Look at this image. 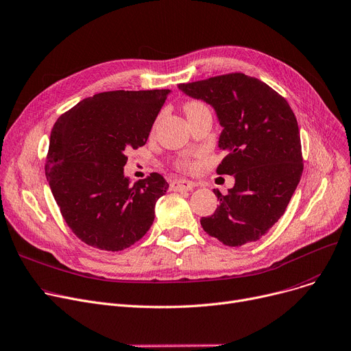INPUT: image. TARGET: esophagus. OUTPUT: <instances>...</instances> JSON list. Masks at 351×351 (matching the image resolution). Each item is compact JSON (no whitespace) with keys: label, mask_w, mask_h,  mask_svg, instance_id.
<instances>
[{"label":"esophagus","mask_w":351,"mask_h":351,"mask_svg":"<svg viewBox=\"0 0 351 351\" xmlns=\"http://www.w3.org/2000/svg\"><path fill=\"white\" fill-rule=\"evenodd\" d=\"M195 182L187 181V180H176L171 182V190L174 191H191L195 189Z\"/></svg>","instance_id":"34e87169"}]
</instances>
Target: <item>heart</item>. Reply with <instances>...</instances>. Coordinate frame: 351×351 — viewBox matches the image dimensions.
Masks as SVG:
<instances>
[{
	"label": "heart",
	"instance_id": "1",
	"mask_svg": "<svg viewBox=\"0 0 351 351\" xmlns=\"http://www.w3.org/2000/svg\"><path fill=\"white\" fill-rule=\"evenodd\" d=\"M201 108H205V105H204L202 101H199V100H189V101L184 103V112H185V114H190V113H193V112H195V110H198ZM176 166L181 171H191L194 169V162L191 160H189V158H182V160L177 161Z\"/></svg>",
	"mask_w": 351,
	"mask_h": 351
}]
</instances>
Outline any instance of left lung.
<instances>
[{"instance_id":"8db88e82","label":"left lung","mask_w":351,"mask_h":351,"mask_svg":"<svg viewBox=\"0 0 351 351\" xmlns=\"http://www.w3.org/2000/svg\"><path fill=\"white\" fill-rule=\"evenodd\" d=\"M191 97L215 109L219 147L226 156L217 174L235 177L204 231L226 246L261 239L283 215L303 173L298 120L289 103L265 82L241 72L180 84Z\"/></svg>"}]
</instances>
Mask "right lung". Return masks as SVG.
<instances>
[{"instance_id": "right-lung-1", "label": "right lung", "mask_w": 351, "mask_h": 351, "mask_svg": "<svg viewBox=\"0 0 351 351\" xmlns=\"http://www.w3.org/2000/svg\"><path fill=\"white\" fill-rule=\"evenodd\" d=\"M170 90H112L84 99L53 125L45 174L62 217L93 248L123 251L154 221L169 184L158 173L130 185L126 152L146 144Z\"/></svg>"}]
</instances>
